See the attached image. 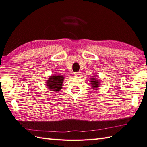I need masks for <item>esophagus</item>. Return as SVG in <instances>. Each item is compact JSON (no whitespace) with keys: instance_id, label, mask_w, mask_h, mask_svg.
Wrapping results in <instances>:
<instances>
[{"instance_id":"34e87169","label":"esophagus","mask_w":147,"mask_h":147,"mask_svg":"<svg viewBox=\"0 0 147 147\" xmlns=\"http://www.w3.org/2000/svg\"><path fill=\"white\" fill-rule=\"evenodd\" d=\"M82 75V73L80 72V71H77V72H75L74 73V76H80Z\"/></svg>"}]
</instances>
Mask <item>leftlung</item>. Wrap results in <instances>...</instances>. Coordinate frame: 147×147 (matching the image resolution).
I'll list each match as a JSON object with an SVG mask.
<instances>
[{"label": "left lung", "mask_w": 147, "mask_h": 147, "mask_svg": "<svg viewBox=\"0 0 147 147\" xmlns=\"http://www.w3.org/2000/svg\"><path fill=\"white\" fill-rule=\"evenodd\" d=\"M90 82H91V84H92V88H97L98 87H99L98 80H96V78H92Z\"/></svg>", "instance_id": "left-lung-1"}]
</instances>
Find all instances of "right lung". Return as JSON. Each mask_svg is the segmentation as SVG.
<instances>
[{
	"label": "right lung",
	"instance_id": "obj_1",
	"mask_svg": "<svg viewBox=\"0 0 147 147\" xmlns=\"http://www.w3.org/2000/svg\"><path fill=\"white\" fill-rule=\"evenodd\" d=\"M63 79V77L62 76H59V75L54 76H52L47 80L46 85L47 86V88L55 92H59L62 88Z\"/></svg>",
	"mask_w": 147,
	"mask_h": 147
}]
</instances>
